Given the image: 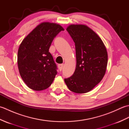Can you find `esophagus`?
<instances>
[{"mask_svg": "<svg viewBox=\"0 0 129 129\" xmlns=\"http://www.w3.org/2000/svg\"><path fill=\"white\" fill-rule=\"evenodd\" d=\"M63 67H64V64H61L58 65V67H59V69L60 71H61Z\"/></svg>", "mask_w": 129, "mask_h": 129, "instance_id": "esophagus-1", "label": "esophagus"}]
</instances>
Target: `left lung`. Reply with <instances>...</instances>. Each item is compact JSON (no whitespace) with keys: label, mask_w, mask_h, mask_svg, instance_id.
<instances>
[{"label":"left lung","mask_w":129,"mask_h":129,"mask_svg":"<svg viewBox=\"0 0 129 129\" xmlns=\"http://www.w3.org/2000/svg\"><path fill=\"white\" fill-rule=\"evenodd\" d=\"M67 30L75 43L76 65L73 75L64 79L65 83L70 91L86 93L103 79L108 53L101 38L87 26L72 24Z\"/></svg>","instance_id":"obj_1"}]
</instances>
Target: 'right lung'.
I'll use <instances>...</instances> for the list:
<instances>
[{
    "label": "right lung",
    "mask_w": 129,
    "mask_h": 129,
    "mask_svg": "<svg viewBox=\"0 0 129 129\" xmlns=\"http://www.w3.org/2000/svg\"><path fill=\"white\" fill-rule=\"evenodd\" d=\"M62 27L44 22L38 25L20 44L18 52V66L24 83L36 91L47 89L57 74V67L49 49Z\"/></svg>",
    "instance_id": "add662e5"
}]
</instances>
